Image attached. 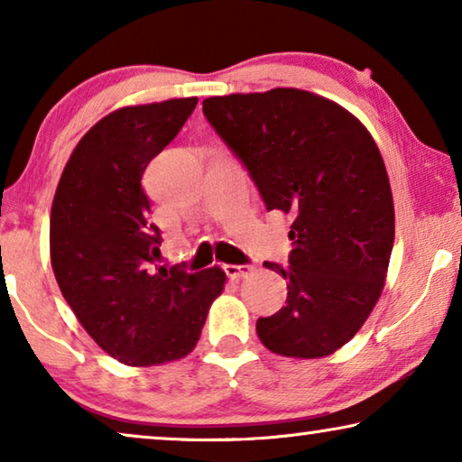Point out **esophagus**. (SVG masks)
<instances>
[{"instance_id":"34e87169","label":"esophagus","mask_w":462,"mask_h":462,"mask_svg":"<svg viewBox=\"0 0 462 462\" xmlns=\"http://www.w3.org/2000/svg\"><path fill=\"white\" fill-rule=\"evenodd\" d=\"M226 275H228L230 279H246L254 273V267L253 264H226L224 267Z\"/></svg>"}]
</instances>
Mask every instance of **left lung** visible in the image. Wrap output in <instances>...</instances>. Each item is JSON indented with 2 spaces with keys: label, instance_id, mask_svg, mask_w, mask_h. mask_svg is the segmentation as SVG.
<instances>
[{
  "label": "left lung",
  "instance_id": "obj_1",
  "mask_svg": "<svg viewBox=\"0 0 462 462\" xmlns=\"http://www.w3.org/2000/svg\"><path fill=\"white\" fill-rule=\"evenodd\" d=\"M203 114L259 187L293 216L287 306L256 319L271 353L322 358L361 330L385 287L395 209L385 162L365 124L318 93L275 88L203 99Z\"/></svg>",
  "mask_w": 462,
  "mask_h": 462
}]
</instances>
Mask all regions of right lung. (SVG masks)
<instances>
[{"label":"right lung","instance_id":"add662e5","mask_svg":"<svg viewBox=\"0 0 462 462\" xmlns=\"http://www.w3.org/2000/svg\"><path fill=\"white\" fill-rule=\"evenodd\" d=\"M198 106L173 97L126 106L77 143L51 209V264L62 297L99 348L128 366L191 353L226 273L156 267L159 228L143 173Z\"/></svg>","mask_w":462,"mask_h":462}]
</instances>
